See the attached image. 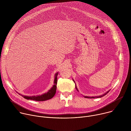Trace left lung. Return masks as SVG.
Listing matches in <instances>:
<instances>
[{
  "label": "left lung",
  "mask_w": 131,
  "mask_h": 131,
  "mask_svg": "<svg viewBox=\"0 0 131 131\" xmlns=\"http://www.w3.org/2000/svg\"><path fill=\"white\" fill-rule=\"evenodd\" d=\"M75 88H76V89L77 90V91H78V89H77V86H75ZM109 92V91H108V92H107L106 93H105L104 94H103V95H101V96H95V97H88V96H84V97H85V98H89V99H94V98H95V97H97V98H99V97H103V96H104V95H106L107 93H108Z\"/></svg>",
  "instance_id": "left-lung-1"
}]
</instances>
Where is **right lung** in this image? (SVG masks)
<instances>
[{"mask_svg":"<svg viewBox=\"0 0 131 131\" xmlns=\"http://www.w3.org/2000/svg\"><path fill=\"white\" fill-rule=\"evenodd\" d=\"M58 72H57L55 74V79L54 82V85L52 86V88L47 92V93H45V94L41 95H38V96H24L21 94L24 99L26 100H31L33 101H45L48 100H50L52 99L54 95L55 94L56 91H57V82H58Z\"/></svg>","mask_w":131,"mask_h":131,"instance_id":"add662e5","label":"right lung"}]
</instances>
